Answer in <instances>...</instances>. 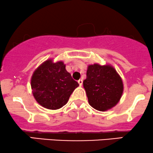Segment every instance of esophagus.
Here are the masks:
<instances>
[{"label":"esophagus","mask_w":153,"mask_h":153,"mask_svg":"<svg viewBox=\"0 0 153 153\" xmlns=\"http://www.w3.org/2000/svg\"><path fill=\"white\" fill-rule=\"evenodd\" d=\"M78 83H79V85L80 86H82V85H83V80L82 79H80V80H78Z\"/></svg>","instance_id":"34e87169"}]
</instances>
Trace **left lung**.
Listing matches in <instances>:
<instances>
[{
	"label": "left lung",
	"mask_w": 153,
	"mask_h": 153,
	"mask_svg": "<svg viewBox=\"0 0 153 153\" xmlns=\"http://www.w3.org/2000/svg\"><path fill=\"white\" fill-rule=\"evenodd\" d=\"M83 83L89 105L100 111L114 107L123 95V80L111 64H90Z\"/></svg>",
	"instance_id": "8db88e82"
}]
</instances>
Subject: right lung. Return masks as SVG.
Segmentation results:
<instances>
[{
    "instance_id": "add662e5",
    "label": "right lung",
    "mask_w": 153,
    "mask_h": 153,
    "mask_svg": "<svg viewBox=\"0 0 153 153\" xmlns=\"http://www.w3.org/2000/svg\"><path fill=\"white\" fill-rule=\"evenodd\" d=\"M62 61H45L34 70L30 78L32 94L42 107L56 110L68 102L73 91L79 86L66 70Z\"/></svg>"
}]
</instances>
